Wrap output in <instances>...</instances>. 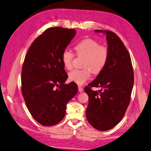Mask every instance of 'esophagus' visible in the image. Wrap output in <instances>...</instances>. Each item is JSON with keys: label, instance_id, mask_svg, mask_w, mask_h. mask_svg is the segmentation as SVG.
<instances>
[{"label": "esophagus", "instance_id": "esophagus-1", "mask_svg": "<svg viewBox=\"0 0 151 151\" xmlns=\"http://www.w3.org/2000/svg\"><path fill=\"white\" fill-rule=\"evenodd\" d=\"M83 91V87H80V86H78V91H79L80 92H82Z\"/></svg>", "mask_w": 151, "mask_h": 151}]
</instances>
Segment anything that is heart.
<instances>
[{"label": "heart", "mask_w": 151, "mask_h": 151, "mask_svg": "<svg viewBox=\"0 0 151 151\" xmlns=\"http://www.w3.org/2000/svg\"><path fill=\"white\" fill-rule=\"evenodd\" d=\"M76 54L85 57L82 69H74L69 73V81L78 85H83L89 79L91 72L94 75L101 73L107 64L109 58V50L92 39H86L75 46ZM75 55L71 50L65 49L62 53L61 59L64 67L71 69Z\"/></svg>", "instance_id": "heart-1"}]
</instances>
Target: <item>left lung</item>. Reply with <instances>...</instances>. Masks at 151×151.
I'll use <instances>...</instances> for the list:
<instances>
[{
  "mask_svg": "<svg viewBox=\"0 0 151 151\" xmlns=\"http://www.w3.org/2000/svg\"><path fill=\"white\" fill-rule=\"evenodd\" d=\"M106 35L109 58L103 71L85 87L88 96V122L99 131L113 128L121 121L129 106L134 83L130 55L117 34L110 30H95ZM92 87H100L94 91Z\"/></svg>",
  "mask_w": 151,
  "mask_h": 151,
  "instance_id": "left-lung-1",
  "label": "left lung"
}]
</instances>
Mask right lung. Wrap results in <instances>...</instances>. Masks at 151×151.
Returning <instances> with one entry per match:
<instances>
[{"label":"right lung","instance_id":"add662e5","mask_svg":"<svg viewBox=\"0 0 151 151\" xmlns=\"http://www.w3.org/2000/svg\"><path fill=\"white\" fill-rule=\"evenodd\" d=\"M76 34L73 29L48 28L33 41L22 69V92L32 117L45 126L63 119L68 102L78 92L68 79L62 53Z\"/></svg>","mask_w":151,"mask_h":151}]
</instances>
